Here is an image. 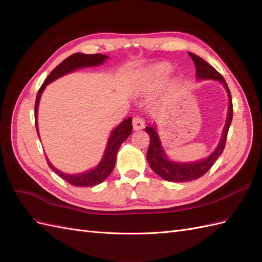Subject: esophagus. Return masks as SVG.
I'll use <instances>...</instances> for the list:
<instances>
[{"label":"esophagus","instance_id":"34e87169","mask_svg":"<svg viewBox=\"0 0 262 262\" xmlns=\"http://www.w3.org/2000/svg\"><path fill=\"white\" fill-rule=\"evenodd\" d=\"M132 124H133V129L134 130H141L144 128V120L143 118L141 117H134L133 118V121H132Z\"/></svg>","mask_w":262,"mask_h":262}]
</instances>
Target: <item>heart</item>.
Masks as SVG:
<instances>
[{"label":"heart","mask_w":262,"mask_h":262,"mask_svg":"<svg viewBox=\"0 0 262 262\" xmlns=\"http://www.w3.org/2000/svg\"><path fill=\"white\" fill-rule=\"evenodd\" d=\"M171 72V67L168 63H160L146 70L142 75V85L146 91H154L161 86L165 78Z\"/></svg>","instance_id":"1"}]
</instances>
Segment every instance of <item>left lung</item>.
<instances>
[{
  "label": "left lung",
  "instance_id": "obj_1",
  "mask_svg": "<svg viewBox=\"0 0 262 262\" xmlns=\"http://www.w3.org/2000/svg\"><path fill=\"white\" fill-rule=\"evenodd\" d=\"M190 58L192 59L194 66H195V75L198 80H216L220 81L224 85L225 90L228 95L229 105H228V113H227V120L224 126L223 134H222V139L215 150L207 158H204L202 161L192 162V163H177L172 162L166 155L164 152V148L162 146L160 137H158L156 126L150 125L146 126L145 131L150 138L149 145L147 149L146 158L148 165L150 168L153 169L154 172H156L158 176L162 177L163 179L172 182H185L200 178L203 176L205 172L209 171L210 168L213 166L217 160V157L223 153L226 138L229 125H231L232 119H233V104H232V96L231 92H229L228 86L224 80V77L222 76L217 71L214 69L212 66H210L207 61H204L198 55L189 52Z\"/></svg>",
  "mask_w": 262,
  "mask_h": 262
}]
</instances>
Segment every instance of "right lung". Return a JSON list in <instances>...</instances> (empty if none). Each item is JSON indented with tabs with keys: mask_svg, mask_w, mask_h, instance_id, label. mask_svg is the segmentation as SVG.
I'll use <instances>...</instances> for the list:
<instances>
[{
	"mask_svg": "<svg viewBox=\"0 0 262 262\" xmlns=\"http://www.w3.org/2000/svg\"><path fill=\"white\" fill-rule=\"evenodd\" d=\"M108 57L104 54H84V53H74L70 55L69 58L63 60L60 64L55 68L52 72L46 78V81L41 85L40 89L38 91L37 97H36V104H35V123H36V130L38 132V123H37V115H38V106H39V100H40L41 94L46 86L52 81L57 80V78L63 76L64 74L73 72V71L86 68V67H97L99 64H102L107 60ZM132 132V119L126 118L120 124H119L117 128L114 129V131L110 134V137L107 142V146L105 149L104 156H102L100 163L92 170H89L86 172L82 173H75V175H70V173L62 172L61 170L53 167L52 164L49 162L48 158H47V163H48L49 167L57 172L58 175L67 180L69 184L75 187H92L96 186L100 182L104 181L110 173H112L115 164H116V158L118 149L123 142L128 139Z\"/></svg>",
	"mask_w": 262,
	"mask_h": 262,
	"instance_id": "right-lung-1",
	"label": "right lung"
}]
</instances>
